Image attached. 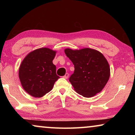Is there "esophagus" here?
<instances>
[{
  "mask_svg": "<svg viewBox=\"0 0 135 135\" xmlns=\"http://www.w3.org/2000/svg\"><path fill=\"white\" fill-rule=\"evenodd\" d=\"M68 77H69V74H68V73H66V74H65V76H64L63 77L65 79H67L68 78Z\"/></svg>",
  "mask_w": 135,
  "mask_h": 135,
  "instance_id": "obj_1",
  "label": "esophagus"
}]
</instances>
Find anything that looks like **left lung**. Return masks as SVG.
Masks as SVG:
<instances>
[{
  "label": "left lung",
  "instance_id": "8db88e82",
  "mask_svg": "<svg viewBox=\"0 0 135 135\" xmlns=\"http://www.w3.org/2000/svg\"><path fill=\"white\" fill-rule=\"evenodd\" d=\"M65 54L74 65L69 81L79 95L93 97L101 92L110 76V67L104 55L97 50L66 48Z\"/></svg>",
  "mask_w": 135,
  "mask_h": 135
}]
</instances>
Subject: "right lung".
Instances as JSON below:
<instances>
[{"label": "right lung", "mask_w": 135, "mask_h": 135, "mask_svg": "<svg viewBox=\"0 0 135 135\" xmlns=\"http://www.w3.org/2000/svg\"><path fill=\"white\" fill-rule=\"evenodd\" d=\"M56 51L42 47L31 51L22 60L19 68V79L24 90L35 98L49 92L59 77L52 61Z\"/></svg>", "instance_id": "obj_1"}]
</instances>
